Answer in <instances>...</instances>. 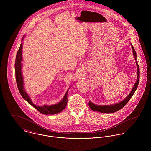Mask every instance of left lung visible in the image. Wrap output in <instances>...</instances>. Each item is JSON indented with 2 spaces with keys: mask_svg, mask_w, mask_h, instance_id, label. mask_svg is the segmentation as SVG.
I'll use <instances>...</instances> for the list:
<instances>
[{
  "mask_svg": "<svg viewBox=\"0 0 151 151\" xmlns=\"http://www.w3.org/2000/svg\"><path fill=\"white\" fill-rule=\"evenodd\" d=\"M131 46H132V49L133 50V55L135 57V59L136 60V64L137 65V69H138V71H137V81L135 83V84H134V86L132 88V89L131 91V92H130L129 95L126 97V98L122 102H120L118 104H116L114 105H95L93 104H92V102H89V106L91 108L92 110L93 111H99V112H101V113H114L115 111H117L118 110H119L120 109H121L122 108H123L129 101V99L131 98V97L132 96V95H134L135 91H136L138 84H139V67L138 64V62H137V55H136V52L135 51L133 46L132 45V44H131Z\"/></svg>",
  "mask_w": 151,
  "mask_h": 151,
  "instance_id": "8db88e82",
  "label": "left lung"
}]
</instances>
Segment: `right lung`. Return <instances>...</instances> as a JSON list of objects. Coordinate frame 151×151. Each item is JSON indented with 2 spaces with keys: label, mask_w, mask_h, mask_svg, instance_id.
<instances>
[{
  "label": "right lung",
  "mask_w": 151,
  "mask_h": 151,
  "mask_svg": "<svg viewBox=\"0 0 151 151\" xmlns=\"http://www.w3.org/2000/svg\"><path fill=\"white\" fill-rule=\"evenodd\" d=\"M22 43L16 55V58L15 60V71H16V79L17 86L22 98L24 99H25L26 101H27L31 106L35 108L40 113H43L44 114H54L62 111L65 108L67 105V91L65 94V96L62 99V101L56 105H50V106L45 105L43 106H38L34 105L32 103L30 98H29V96L25 92L23 87V79H22V65L21 63L22 61Z\"/></svg>",
  "instance_id": "add662e5"
}]
</instances>
